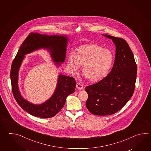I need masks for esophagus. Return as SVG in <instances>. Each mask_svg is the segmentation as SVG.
Masks as SVG:
<instances>
[{
	"mask_svg": "<svg viewBox=\"0 0 151 151\" xmlns=\"http://www.w3.org/2000/svg\"><path fill=\"white\" fill-rule=\"evenodd\" d=\"M76 87L79 90H81V89L83 88V86L79 83H77V84H76Z\"/></svg>",
	"mask_w": 151,
	"mask_h": 151,
	"instance_id": "obj_1",
	"label": "esophagus"
}]
</instances>
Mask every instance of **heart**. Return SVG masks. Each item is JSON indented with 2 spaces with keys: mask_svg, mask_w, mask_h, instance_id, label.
I'll use <instances>...</instances> for the list:
<instances>
[{
  "mask_svg": "<svg viewBox=\"0 0 151 151\" xmlns=\"http://www.w3.org/2000/svg\"><path fill=\"white\" fill-rule=\"evenodd\" d=\"M114 55L109 50L95 44L81 45L71 53L68 58V66L72 71L83 65L82 74L88 81L96 83L109 73L114 62Z\"/></svg>",
  "mask_w": 151,
  "mask_h": 151,
  "instance_id": "b5f03b06",
  "label": "heart"
}]
</instances>
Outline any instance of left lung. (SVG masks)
Wrapping results in <instances>:
<instances>
[{"mask_svg": "<svg viewBox=\"0 0 151 151\" xmlns=\"http://www.w3.org/2000/svg\"><path fill=\"white\" fill-rule=\"evenodd\" d=\"M116 44V58L109 74L98 83L87 86V109L94 115H112L131 99L134 91L137 66L128 43L124 39L104 35Z\"/></svg>", "mask_w": 151, "mask_h": 151, "instance_id": "left-lung-1", "label": "left lung"}]
</instances>
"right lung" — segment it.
Segmentation results:
<instances>
[{"instance_id":"1","label":"right lung","mask_w":151,"mask_h":151,"mask_svg":"<svg viewBox=\"0 0 151 151\" xmlns=\"http://www.w3.org/2000/svg\"><path fill=\"white\" fill-rule=\"evenodd\" d=\"M67 37L61 35H48L30 33L20 47L13 59L10 72L12 90L17 103L24 111L32 116L48 118L55 116L64 106L67 96L74 93L76 81L73 77L59 75L57 86L53 96L40 105H35L23 99L18 86V71L24 55L39 48L47 49L55 64L60 65L65 60Z\"/></svg>"}]
</instances>
